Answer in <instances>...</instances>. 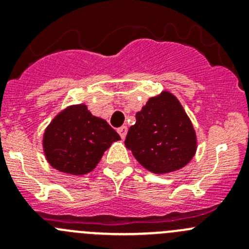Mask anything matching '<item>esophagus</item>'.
Returning a JSON list of instances; mask_svg holds the SVG:
<instances>
[{
	"label": "esophagus",
	"instance_id": "esophagus-1",
	"mask_svg": "<svg viewBox=\"0 0 249 249\" xmlns=\"http://www.w3.org/2000/svg\"><path fill=\"white\" fill-rule=\"evenodd\" d=\"M118 134H119L120 137H122V139L124 140L125 137H126V134H127V127L126 126L119 127V129H118Z\"/></svg>",
	"mask_w": 249,
	"mask_h": 249
}]
</instances>
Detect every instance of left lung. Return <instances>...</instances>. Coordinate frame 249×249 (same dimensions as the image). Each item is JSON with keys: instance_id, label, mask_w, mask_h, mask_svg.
<instances>
[{"instance_id": "left-lung-1", "label": "left lung", "mask_w": 249, "mask_h": 249, "mask_svg": "<svg viewBox=\"0 0 249 249\" xmlns=\"http://www.w3.org/2000/svg\"><path fill=\"white\" fill-rule=\"evenodd\" d=\"M125 145L145 170L165 175L183 169L197 149L196 131L179 100L164 90L136 113Z\"/></svg>"}]
</instances>
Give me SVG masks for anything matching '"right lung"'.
I'll list each match as a JSON object with an SVG mask.
<instances>
[{
    "instance_id": "right-lung-1",
    "label": "right lung",
    "mask_w": 249,
    "mask_h": 249,
    "mask_svg": "<svg viewBox=\"0 0 249 249\" xmlns=\"http://www.w3.org/2000/svg\"><path fill=\"white\" fill-rule=\"evenodd\" d=\"M119 140L106 120L79 104L67 106L53 118L44 130L42 147L53 169L83 176L91 172L112 143Z\"/></svg>"
}]
</instances>
